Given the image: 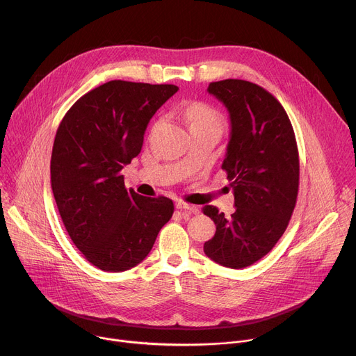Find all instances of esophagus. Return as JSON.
Listing matches in <instances>:
<instances>
[{
  "label": "esophagus",
  "mask_w": 356,
  "mask_h": 356,
  "mask_svg": "<svg viewBox=\"0 0 356 356\" xmlns=\"http://www.w3.org/2000/svg\"><path fill=\"white\" fill-rule=\"evenodd\" d=\"M176 207L181 211H188V213H193V214H197L199 213V209L197 206H193V204H188V203H184V202H177Z\"/></svg>",
  "instance_id": "esophagus-1"
}]
</instances>
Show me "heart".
I'll return each instance as SVG.
<instances>
[{"label":"heart","mask_w":356,"mask_h":356,"mask_svg":"<svg viewBox=\"0 0 356 356\" xmlns=\"http://www.w3.org/2000/svg\"><path fill=\"white\" fill-rule=\"evenodd\" d=\"M180 112L188 123L191 132L200 131V129H220L221 131V113L204 102H184Z\"/></svg>","instance_id":"heart-1"}]
</instances>
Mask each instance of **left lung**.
I'll return each mask as SVG.
<instances>
[{
  "label": "left lung",
  "mask_w": 356,
  "mask_h": 356,
  "mask_svg": "<svg viewBox=\"0 0 356 356\" xmlns=\"http://www.w3.org/2000/svg\"><path fill=\"white\" fill-rule=\"evenodd\" d=\"M207 90L230 115L221 169L232 181L236 211L224 217L214 206L203 207L216 224L204 252L217 264L237 270L268 254L284 234L298 196V147L285 109L264 88L224 79L211 82Z\"/></svg>",
  "instance_id": "left-lung-1"
}]
</instances>
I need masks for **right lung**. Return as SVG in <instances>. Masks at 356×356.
Masks as SVG:
<instances>
[{
  "mask_svg": "<svg viewBox=\"0 0 356 356\" xmlns=\"http://www.w3.org/2000/svg\"><path fill=\"white\" fill-rule=\"evenodd\" d=\"M176 85L111 81L63 116L51 156V187L63 225L86 260L120 273L142 263L172 218L168 197L126 188L122 169L143 146L149 120Z\"/></svg>",
  "mask_w": 356,
  "mask_h": 356,
  "instance_id": "add662e5",
  "label": "right lung"
}]
</instances>
